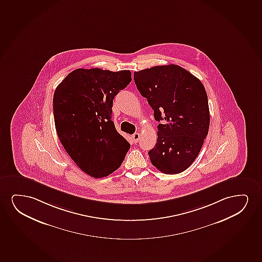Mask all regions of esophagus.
Wrapping results in <instances>:
<instances>
[{
    "label": "esophagus",
    "instance_id": "esophagus-1",
    "mask_svg": "<svg viewBox=\"0 0 262 262\" xmlns=\"http://www.w3.org/2000/svg\"><path fill=\"white\" fill-rule=\"evenodd\" d=\"M140 133H134L133 135V142L138 143L140 140Z\"/></svg>",
    "mask_w": 262,
    "mask_h": 262
}]
</instances>
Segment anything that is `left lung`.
I'll return each mask as SVG.
<instances>
[{
  "label": "left lung",
  "mask_w": 262,
  "mask_h": 262,
  "mask_svg": "<svg viewBox=\"0 0 262 262\" xmlns=\"http://www.w3.org/2000/svg\"><path fill=\"white\" fill-rule=\"evenodd\" d=\"M140 94L153 108L157 142L148 152L154 166L165 174L187 170L200 153L210 126L207 93L199 79L177 65L134 72Z\"/></svg>",
  "instance_id": "left-lung-1"
}]
</instances>
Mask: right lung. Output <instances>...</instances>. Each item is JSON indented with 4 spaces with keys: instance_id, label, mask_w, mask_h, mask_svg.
I'll use <instances>...</instances> for the list:
<instances>
[{
    "instance_id": "obj_1",
    "label": "right lung",
    "mask_w": 262,
    "mask_h": 262,
    "mask_svg": "<svg viewBox=\"0 0 262 262\" xmlns=\"http://www.w3.org/2000/svg\"><path fill=\"white\" fill-rule=\"evenodd\" d=\"M130 82L129 70L78 68L55 90L58 139L76 165L92 177L113 173L130 147L112 121L113 99Z\"/></svg>"
}]
</instances>
